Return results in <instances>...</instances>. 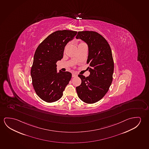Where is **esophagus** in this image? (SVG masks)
I'll list each match as a JSON object with an SVG mask.
<instances>
[{
    "label": "esophagus",
    "instance_id": "obj_1",
    "mask_svg": "<svg viewBox=\"0 0 149 149\" xmlns=\"http://www.w3.org/2000/svg\"><path fill=\"white\" fill-rule=\"evenodd\" d=\"M77 76V75L75 73H73L72 74V77H75Z\"/></svg>",
    "mask_w": 149,
    "mask_h": 149
}]
</instances>
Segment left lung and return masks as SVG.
Here are the masks:
<instances>
[{"mask_svg":"<svg viewBox=\"0 0 149 149\" xmlns=\"http://www.w3.org/2000/svg\"><path fill=\"white\" fill-rule=\"evenodd\" d=\"M76 39H80L88 45L87 69L89 76L78 75L81 85L76 88L79 98L85 103L93 104L101 100L109 90L113 79L114 62L110 45L107 40L93 31L78 32Z\"/></svg>","mask_w":149,"mask_h":149,"instance_id":"8db88e82","label":"left lung"}]
</instances>
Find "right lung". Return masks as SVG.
Masks as SVG:
<instances>
[{"mask_svg": "<svg viewBox=\"0 0 149 149\" xmlns=\"http://www.w3.org/2000/svg\"><path fill=\"white\" fill-rule=\"evenodd\" d=\"M77 32L58 30L38 46L31 68L32 86L40 99L47 103L59 100L72 77L69 72L57 71L56 63L63 58L64 47Z\"/></svg>", "mask_w": 149, "mask_h": 149, "instance_id": "1", "label": "right lung"}]
</instances>
